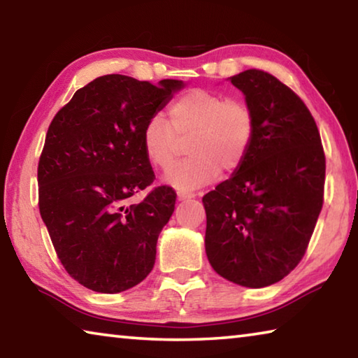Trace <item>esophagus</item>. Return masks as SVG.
I'll return each instance as SVG.
<instances>
[{"label":"esophagus","instance_id":"esophagus-1","mask_svg":"<svg viewBox=\"0 0 358 358\" xmlns=\"http://www.w3.org/2000/svg\"><path fill=\"white\" fill-rule=\"evenodd\" d=\"M177 197H178V201H189V199L196 197V194L187 192V191H178L177 192Z\"/></svg>","mask_w":358,"mask_h":358}]
</instances>
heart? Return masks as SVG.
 Wrapping results in <instances>:
<instances>
[{
    "instance_id": "b5f03b06",
    "label": "heart",
    "mask_w": 358,
    "mask_h": 358,
    "mask_svg": "<svg viewBox=\"0 0 358 358\" xmlns=\"http://www.w3.org/2000/svg\"><path fill=\"white\" fill-rule=\"evenodd\" d=\"M191 136L186 161L167 173L166 181L178 189H196L217 178L221 169L234 172L250 151L254 136L251 107L240 99L192 90L169 108V121L153 115L142 131L147 159L167 171L177 159V137Z\"/></svg>"
}]
</instances>
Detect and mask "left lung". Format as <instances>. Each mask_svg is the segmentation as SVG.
<instances>
[{"label": "left lung", "instance_id": "obj_1", "mask_svg": "<svg viewBox=\"0 0 358 358\" xmlns=\"http://www.w3.org/2000/svg\"><path fill=\"white\" fill-rule=\"evenodd\" d=\"M254 115L250 151L205 194V252L217 275L259 289L292 271L322 210L325 156L313 115L268 72L229 77Z\"/></svg>", "mask_w": 358, "mask_h": 358}]
</instances>
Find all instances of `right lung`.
Instances as JSON below:
<instances>
[{
  "instance_id": "obj_1",
  "label": "right lung",
  "mask_w": 358,
  "mask_h": 358,
  "mask_svg": "<svg viewBox=\"0 0 358 358\" xmlns=\"http://www.w3.org/2000/svg\"><path fill=\"white\" fill-rule=\"evenodd\" d=\"M183 80L157 85L108 74L77 90L48 126L38 183L39 211L66 271L82 286L118 294L153 270L156 243L177 194L157 186L142 131Z\"/></svg>"
}]
</instances>
